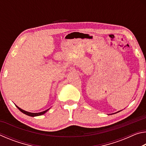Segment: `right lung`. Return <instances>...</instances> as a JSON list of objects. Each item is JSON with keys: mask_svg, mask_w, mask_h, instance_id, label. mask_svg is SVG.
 <instances>
[{"mask_svg": "<svg viewBox=\"0 0 146 146\" xmlns=\"http://www.w3.org/2000/svg\"><path fill=\"white\" fill-rule=\"evenodd\" d=\"M17 106V108H18L19 110L20 111H21L22 113H24V114H25V115H28V116H30V117H36V116H40V115H42L44 114V113H46V112L48 111L49 110V109H48V110L44 111H42V112H40V113H30V112L26 111H24V110H22V109H21L20 108H19L17 106Z\"/></svg>", "mask_w": 146, "mask_h": 146, "instance_id": "add662e5", "label": "right lung"}]
</instances>
